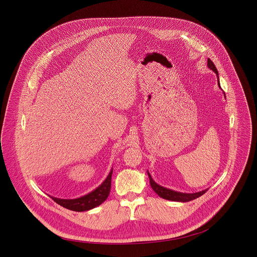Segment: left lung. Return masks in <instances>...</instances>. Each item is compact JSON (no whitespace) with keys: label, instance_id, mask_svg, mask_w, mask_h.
Returning <instances> with one entry per match:
<instances>
[{"label":"left lung","instance_id":"obj_1","mask_svg":"<svg viewBox=\"0 0 257 257\" xmlns=\"http://www.w3.org/2000/svg\"><path fill=\"white\" fill-rule=\"evenodd\" d=\"M208 67L210 69H212L215 73L217 74L218 76V79H219V73H218V70L215 66V64L213 63V61L208 58ZM218 85L219 87L220 86V81L218 80ZM148 174V177H149V182H150V186L151 188L153 189V191L161 198L165 199V200H169V201H175V202H189V201H192V200H195L197 198H199L200 196H202L203 194H205L207 192V190H203L201 192H197V193H181V192H177V191H173V190H170V189H167L165 187H162L160 185H158L157 183H155L151 177V175L149 174V172H147Z\"/></svg>","mask_w":257,"mask_h":257}]
</instances>
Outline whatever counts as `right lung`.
Segmentation results:
<instances>
[{
    "mask_svg": "<svg viewBox=\"0 0 257 257\" xmlns=\"http://www.w3.org/2000/svg\"><path fill=\"white\" fill-rule=\"evenodd\" d=\"M111 174H112V169L110 170L108 177L103 183L101 184L98 188H96L94 191H92L91 193L83 197H80L77 199H59V198L50 196V198L58 205L74 212L89 211L91 209H94L100 206L108 198L110 191Z\"/></svg>",
    "mask_w": 257,
    "mask_h": 257,
    "instance_id": "right-lung-1",
    "label": "right lung"
}]
</instances>
